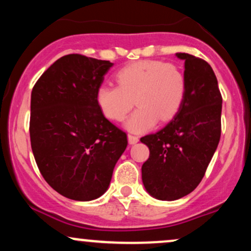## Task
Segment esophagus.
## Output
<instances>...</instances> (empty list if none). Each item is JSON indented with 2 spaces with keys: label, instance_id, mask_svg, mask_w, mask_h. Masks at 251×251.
<instances>
[{
  "label": "esophagus",
  "instance_id": "34e87169",
  "mask_svg": "<svg viewBox=\"0 0 251 251\" xmlns=\"http://www.w3.org/2000/svg\"><path fill=\"white\" fill-rule=\"evenodd\" d=\"M128 143L131 144V145H134V144H137L139 142V138L137 137V135H133V134H128Z\"/></svg>",
  "mask_w": 251,
  "mask_h": 251
}]
</instances>
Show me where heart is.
<instances>
[{
    "mask_svg": "<svg viewBox=\"0 0 251 251\" xmlns=\"http://www.w3.org/2000/svg\"><path fill=\"white\" fill-rule=\"evenodd\" d=\"M118 86L103 83L96 99L107 119L122 122L133 107L138 108L126 122L129 131L143 132L160 122H168L179 111L186 91V80L177 66L159 60H140L123 67L116 74Z\"/></svg>",
    "mask_w": 251,
    "mask_h": 251,
    "instance_id": "1",
    "label": "heart"
}]
</instances>
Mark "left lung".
<instances>
[{"instance_id": "1", "label": "left lung", "mask_w": 251, "mask_h": 251, "mask_svg": "<svg viewBox=\"0 0 251 251\" xmlns=\"http://www.w3.org/2000/svg\"><path fill=\"white\" fill-rule=\"evenodd\" d=\"M176 55L185 61L183 103L165 127L140 138L150 149L144 186L160 201L179 200L197 188L221 138L222 96L211 66L191 54Z\"/></svg>"}]
</instances>
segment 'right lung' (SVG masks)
Here are the masks:
<instances>
[{
	"instance_id": "right-lung-1",
	"label": "right lung",
	"mask_w": 251,
	"mask_h": 251,
	"mask_svg": "<svg viewBox=\"0 0 251 251\" xmlns=\"http://www.w3.org/2000/svg\"><path fill=\"white\" fill-rule=\"evenodd\" d=\"M113 63L68 54L39 77L30 100V144L45 180L74 201L100 197L127 146V135L103 117L97 89Z\"/></svg>"
}]
</instances>
